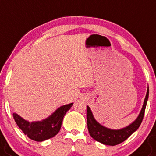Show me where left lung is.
<instances>
[{"label": "left lung", "mask_w": 156, "mask_h": 156, "mask_svg": "<svg viewBox=\"0 0 156 156\" xmlns=\"http://www.w3.org/2000/svg\"><path fill=\"white\" fill-rule=\"evenodd\" d=\"M148 92L149 90L148 88L143 105L137 119L130 125L120 129H111L103 126L95 120L90 107L87 106V125H88V129L90 135L94 140L98 141L104 145H112V146L119 145L126 140L133 132L139 129L142 123L148 98Z\"/></svg>", "instance_id": "8db88e82"}]
</instances>
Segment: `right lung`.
<instances>
[{"label": "right lung", "instance_id": "obj_1", "mask_svg": "<svg viewBox=\"0 0 156 156\" xmlns=\"http://www.w3.org/2000/svg\"><path fill=\"white\" fill-rule=\"evenodd\" d=\"M72 105L73 103H70L61 106L50 116L37 122H28L15 112L13 113V117L18 127L29 139L36 142H43L58 133L62 127L64 116Z\"/></svg>", "mask_w": 156, "mask_h": 156}]
</instances>
